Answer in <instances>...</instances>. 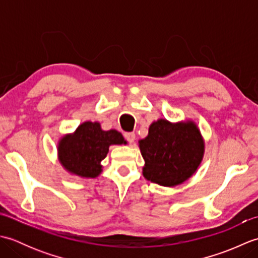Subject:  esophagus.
<instances>
[{"label": "esophagus", "mask_w": 258, "mask_h": 258, "mask_svg": "<svg viewBox=\"0 0 258 258\" xmlns=\"http://www.w3.org/2000/svg\"><path fill=\"white\" fill-rule=\"evenodd\" d=\"M124 138H125V140L127 141V142H130V143H133V142L135 141V134L134 133H125L124 134Z\"/></svg>", "instance_id": "obj_1"}]
</instances>
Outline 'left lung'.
Masks as SVG:
<instances>
[{
  "mask_svg": "<svg viewBox=\"0 0 258 258\" xmlns=\"http://www.w3.org/2000/svg\"><path fill=\"white\" fill-rule=\"evenodd\" d=\"M139 146L145 161L143 176L165 187H174L191 177L205 152L201 131L190 119L177 123L165 118L155 120Z\"/></svg>",
  "mask_w": 258,
  "mask_h": 258,
  "instance_id": "8db88e82",
  "label": "left lung"
}]
</instances>
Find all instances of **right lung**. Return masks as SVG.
<instances>
[{"instance_id": "1", "label": "right lung", "mask_w": 258, "mask_h": 258, "mask_svg": "<svg viewBox=\"0 0 258 258\" xmlns=\"http://www.w3.org/2000/svg\"><path fill=\"white\" fill-rule=\"evenodd\" d=\"M126 144L116 130L103 131L98 122L82 123L72 134L59 139L58 161L64 169L82 178H95L102 173L101 162L111 145Z\"/></svg>"}]
</instances>
